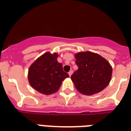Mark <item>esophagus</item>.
<instances>
[{
	"label": "esophagus",
	"mask_w": 131,
	"mask_h": 131,
	"mask_svg": "<svg viewBox=\"0 0 131 131\" xmlns=\"http://www.w3.org/2000/svg\"><path fill=\"white\" fill-rule=\"evenodd\" d=\"M69 77H71V75H72V74H73V71H72V70H71V71H69Z\"/></svg>",
	"instance_id": "1"
}]
</instances>
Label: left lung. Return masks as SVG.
Returning a JSON list of instances; mask_svg holds the SVG:
<instances>
[{"instance_id":"left-lung-1","label":"left lung","mask_w":131,"mask_h":131,"mask_svg":"<svg viewBox=\"0 0 131 131\" xmlns=\"http://www.w3.org/2000/svg\"><path fill=\"white\" fill-rule=\"evenodd\" d=\"M78 70L71 79L77 90L85 95L100 92L109 85L112 67L104 57L92 52H80L74 54Z\"/></svg>"}]
</instances>
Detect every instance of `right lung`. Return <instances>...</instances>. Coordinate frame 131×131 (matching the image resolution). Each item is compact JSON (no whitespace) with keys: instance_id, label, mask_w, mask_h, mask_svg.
Wrapping results in <instances>:
<instances>
[{"instance_id":"1","label":"right lung","mask_w":131,"mask_h":131,"mask_svg":"<svg viewBox=\"0 0 131 131\" xmlns=\"http://www.w3.org/2000/svg\"><path fill=\"white\" fill-rule=\"evenodd\" d=\"M58 54L47 52L30 66L28 80L31 86L44 95L56 93L69 74L63 71L62 63L57 62Z\"/></svg>"}]
</instances>
